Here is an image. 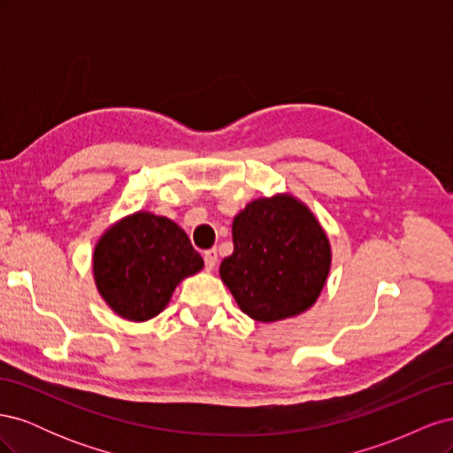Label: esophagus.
Here are the masks:
<instances>
[{
  "mask_svg": "<svg viewBox=\"0 0 453 453\" xmlns=\"http://www.w3.org/2000/svg\"><path fill=\"white\" fill-rule=\"evenodd\" d=\"M217 265V250L203 251V266L205 270H213Z\"/></svg>",
  "mask_w": 453,
  "mask_h": 453,
  "instance_id": "esophagus-1",
  "label": "esophagus"
}]
</instances>
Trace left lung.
I'll list each match as a JSON object with an SVG mask.
<instances>
[{"label":"left lung","mask_w":453,"mask_h":453,"mask_svg":"<svg viewBox=\"0 0 453 453\" xmlns=\"http://www.w3.org/2000/svg\"><path fill=\"white\" fill-rule=\"evenodd\" d=\"M234 253L221 280L255 321H278L308 310L331 268V245L306 205L293 196L258 198L234 217Z\"/></svg>","instance_id":"obj_1"}]
</instances>
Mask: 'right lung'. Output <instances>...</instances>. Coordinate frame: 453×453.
<instances>
[{
    "instance_id": "right-lung-1",
    "label": "right lung",
    "mask_w": 453,
    "mask_h": 453,
    "mask_svg": "<svg viewBox=\"0 0 453 453\" xmlns=\"http://www.w3.org/2000/svg\"><path fill=\"white\" fill-rule=\"evenodd\" d=\"M202 266V257L180 226L143 211L109 228L94 251L100 295L130 321L155 318L168 304L175 285Z\"/></svg>"
}]
</instances>
